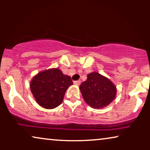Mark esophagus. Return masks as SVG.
Wrapping results in <instances>:
<instances>
[{
	"instance_id": "1",
	"label": "esophagus",
	"mask_w": 150,
	"mask_h": 150,
	"mask_svg": "<svg viewBox=\"0 0 150 150\" xmlns=\"http://www.w3.org/2000/svg\"><path fill=\"white\" fill-rule=\"evenodd\" d=\"M81 81H74V85H80V84H81Z\"/></svg>"
}]
</instances>
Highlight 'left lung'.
<instances>
[{
	"instance_id": "left-lung-1",
	"label": "left lung",
	"mask_w": 150,
	"mask_h": 150,
	"mask_svg": "<svg viewBox=\"0 0 150 150\" xmlns=\"http://www.w3.org/2000/svg\"><path fill=\"white\" fill-rule=\"evenodd\" d=\"M83 99L93 108H102L108 106L117 93L115 85L107 78L98 72L87 75V79L80 85Z\"/></svg>"
}]
</instances>
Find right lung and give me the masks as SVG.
Listing matches in <instances>:
<instances>
[{"label": "right lung", "mask_w": 150, "mask_h": 150, "mask_svg": "<svg viewBox=\"0 0 150 150\" xmlns=\"http://www.w3.org/2000/svg\"><path fill=\"white\" fill-rule=\"evenodd\" d=\"M73 84L69 76L59 69H49L33 78L30 88L37 103L43 108L52 109L62 102L65 91Z\"/></svg>", "instance_id": "obj_1"}]
</instances>
